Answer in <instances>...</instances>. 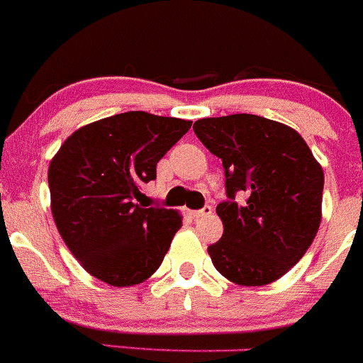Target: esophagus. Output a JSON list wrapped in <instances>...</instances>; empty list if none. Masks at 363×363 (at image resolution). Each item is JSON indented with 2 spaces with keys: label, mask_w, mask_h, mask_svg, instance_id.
Segmentation results:
<instances>
[{
  "label": "esophagus",
  "mask_w": 363,
  "mask_h": 363,
  "mask_svg": "<svg viewBox=\"0 0 363 363\" xmlns=\"http://www.w3.org/2000/svg\"><path fill=\"white\" fill-rule=\"evenodd\" d=\"M211 213H213V209H211L209 206H206V207H203V209H199V211H189L191 218H195V220L207 216V214H211Z\"/></svg>",
  "instance_id": "34e87169"
}]
</instances>
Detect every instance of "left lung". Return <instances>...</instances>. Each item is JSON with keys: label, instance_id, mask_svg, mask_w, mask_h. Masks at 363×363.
Listing matches in <instances>:
<instances>
[{"label": "left lung", "instance_id": "8db88e82", "mask_svg": "<svg viewBox=\"0 0 363 363\" xmlns=\"http://www.w3.org/2000/svg\"><path fill=\"white\" fill-rule=\"evenodd\" d=\"M193 131L225 168L228 200L216 207L223 235L207 248L214 267L238 286L275 282L319 230L321 164L300 133L259 115L200 118ZM235 192L247 196L241 206Z\"/></svg>", "mask_w": 363, "mask_h": 363}]
</instances>
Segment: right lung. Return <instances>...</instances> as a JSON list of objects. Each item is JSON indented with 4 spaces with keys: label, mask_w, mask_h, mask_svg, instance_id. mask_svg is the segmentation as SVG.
<instances>
[{
    "label": "right lung",
    "mask_w": 363,
    "mask_h": 363,
    "mask_svg": "<svg viewBox=\"0 0 363 363\" xmlns=\"http://www.w3.org/2000/svg\"><path fill=\"white\" fill-rule=\"evenodd\" d=\"M189 128L182 118L128 111L83 125L55 154L48 172L52 218L92 277L129 287L161 266L182 216L136 200Z\"/></svg>",
    "instance_id": "1"
}]
</instances>
